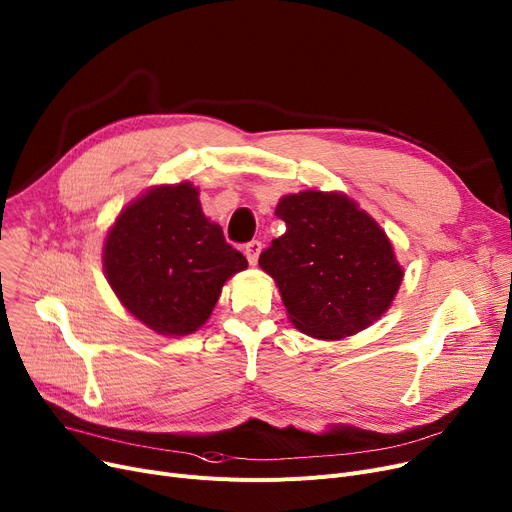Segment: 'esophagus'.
I'll list each match as a JSON object with an SVG mask.
<instances>
[{
    "label": "esophagus",
    "instance_id": "obj_1",
    "mask_svg": "<svg viewBox=\"0 0 512 512\" xmlns=\"http://www.w3.org/2000/svg\"><path fill=\"white\" fill-rule=\"evenodd\" d=\"M259 253H261V242H259V240H251L249 245H245V255H247V259H249L251 265H257Z\"/></svg>",
    "mask_w": 512,
    "mask_h": 512
}]
</instances>
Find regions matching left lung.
Segmentation results:
<instances>
[{"mask_svg":"<svg viewBox=\"0 0 512 512\" xmlns=\"http://www.w3.org/2000/svg\"><path fill=\"white\" fill-rule=\"evenodd\" d=\"M286 232L259 267L280 290L290 324L317 340L359 334L392 305L405 278L394 247L371 215L338 191L284 195Z\"/></svg>","mask_w":512,"mask_h":512,"instance_id":"left-lung-1","label":"left lung"}]
</instances>
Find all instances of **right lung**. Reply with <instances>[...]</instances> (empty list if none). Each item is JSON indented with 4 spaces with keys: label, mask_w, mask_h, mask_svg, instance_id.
Segmentation results:
<instances>
[{
    "label": "right lung",
    "mask_w": 512,
    "mask_h": 512,
    "mask_svg": "<svg viewBox=\"0 0 512 512\" xmlns=\"http://www.w3.org/2000/svg\"><path fill=\"white\" fill-rule=\"evenodd\" d=\"M247 259L201 209L191 182L157 184L128 203L103 240V272L122 307L161 336L197 332Z\"/></svg>",
    "instance_id": "obj_1"
}]
</instances>
